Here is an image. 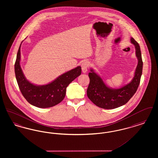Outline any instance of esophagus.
<instances>
[{
    "label": "esophagus",
    "instance_id": "esophagus-1",
    "mask_svg": "<svg viewBox=\"0 0 158 158\" xmlns=\"http://www.w3.org/2000/svg\"><path fill=\"white\" fill-rule=\"evenodd\" d=\"M89 66V63L87 61H85L82 63L81 64V68H82V70L83 73H86L88 71V68Z\"/></svg>",
    "mask_w": 158,
    "mask_h": 158
}]
</instances>
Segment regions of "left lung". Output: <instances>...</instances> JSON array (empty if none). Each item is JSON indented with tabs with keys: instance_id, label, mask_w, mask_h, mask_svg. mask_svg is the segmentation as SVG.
Instances as JSON below:
<instances>
[{
	"instance_id": "1",
	"label": "left lung",
	"mask_w": 158,
	"mask_h": 158,
	"mask_svg": "<svg viewBox=\"0 0 158 158\" xmlns=\"http://www.w3.org/2000/svg\"><path fill=\"white\" fill-rule=\"evenodd\" d=\"M131 44L135 45L137 65L134 77L130 82L120 88H112L105 84L103 79L93 69H90L89 77L90 82L87 89V96L90 101L100 108L114 109L126 104L138 88L142 74L143 61L139 44L133 38H130Z\"/></svg>"
}]
</instances>
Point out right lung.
Segmentation results:
<instances>
[{
	"label": "right lung",
	"mask_w": 158,
	"mask_h": 158,
	"mask_svg": "<svg viewBox=\"0 0 158 158\" xmlns=\"http://www.w3.org/2000/svg\"><path fill=\"white\" fill-rule=\"evenodd\" d=\"M20 60L21 45L15 63L16 79L23 97L31 105L38 108H50L59 104L65 97L68 85L82 73L81 67L79 66L61 75L51 82L38 85L26 79L20 65Z\"/></svg>",
	"instance_id": "1"
}]
</instances>
